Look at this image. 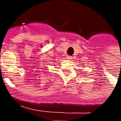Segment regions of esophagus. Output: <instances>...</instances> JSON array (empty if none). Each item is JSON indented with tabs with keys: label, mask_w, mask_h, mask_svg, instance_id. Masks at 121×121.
<instances>
[{
	"label": "esophagus",
	"mask_w": 121,
	"mask_h": 121,
	"mask_svg": "<svg viewBox=\"0 0 121 121\" xmlns=\"http://www.w3.org/2000/svg\"><path fill=\"white\" fill-rule=\"evenodd\" d=\"M72 58H73L72 56H68V57H67V59H68V60H71Z\"/></svg>",
	"instance_id": "34e87169"
}]
</instances>
